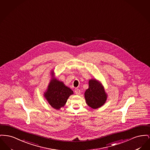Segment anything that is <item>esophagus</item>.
<instances>
[{"label":"esophagus","mask_w":150,"mask_h":150,"mask_svg":"<svg viewBox=\"0 0 150 150\" xmlns=\"http://www.w3.org/2000/svg\"><path fill=\"white\" fill-rule=\"evenodd\" d=\"M75 93L77 95H79L81 93V91H80V90H79V88H76V89H75Z\"/></svg>","instance_id":"1"}]
</instances>
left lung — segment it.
Returning a JSON list of instances; mask_svg holds the SVG:
<instances>
[{
  "mask_svg": "<svg viewBox=\"0 0 150 150\" xmlns=\"http://www.w3.org/2000/svg\"><path fill=\"white\" fill-rule=\"evenodd\" d=\"M87 104L93 109H96L105 103L107 95L101 83L95 79H90L88 88L85 93Z\"/></svg>",
  "mask_w": 150,
  "mask_h": 150,
  "instance_id": "left-lung-1",
  "label": "left lung"
}]
</instances>
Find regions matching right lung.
I'll list each match as a JSON object with an SVG mask.
<instances>
[{
    "label": "right lung",
    "instance_id": "add662e5",
    "mask_svg": "<svg viewBox=\"0 0 150 150\" xmlns=\"http://www.w3.org/2000/svg\"><path fill=\"white\" fill-rule=\"evenodd\" d=\"M52 79L50 81L44 96L50 105L56 110L63 107L70 95L73 91L66 86L63 82L54 78V71H51Z\"/></svg>",
    "mask_w": 150,
    "mask_h": 150
}]
</instances>
